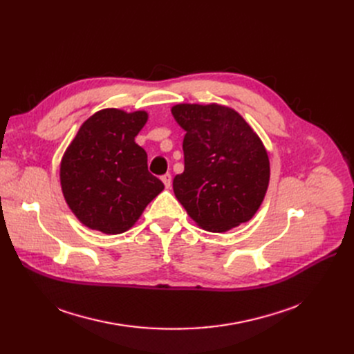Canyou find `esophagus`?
<instances>
[{"instance_id":"34e87169","label":"esophagus","mask_w":354,"mask_h":354,"mask_svg":"<svg viewBox=\"0 0 354 354\" xmlns=\"http://www.w3.org/2000/svg\"><path fill=\"white\" fill-rule=\"evenodd\" d=\"M160 179H162V182H163L166 188H171V185H172V175L171 174H165Z\"/></svg>"}]
</instances>
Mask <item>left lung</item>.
I'll return each instance as SVG.
<instances>
[{
	"instance_id": "left-lung-1",
	"label": "left lung",
	"mask_w": 354,
	"mask_h": 354,
	"mask_svg": "<svg viewBox=\"0 0 354 354\" xmlns=\"http://www.w3.org/2000/svg\"><path fill=\"white\" fill-rule=\"evenodd\" d=\"M171 111L187 132L185 171L174 178L182 207L209 232H225L250 221L270 182V159L261 139L227 106L180 103Z\"/></svg>"
}]
</instances>
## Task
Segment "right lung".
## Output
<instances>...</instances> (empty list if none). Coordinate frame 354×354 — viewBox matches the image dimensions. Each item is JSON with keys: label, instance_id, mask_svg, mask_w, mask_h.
Returning <instances> with one entry per match:
<instances>
[{"label": "right lung", "instance_id": "1", "mask_svg": "<svg viewBox=\"0 0 354 354\" xmlns=\"http://www.w3.org/2000/svg\"><path fill=\"white\" fill-rule=\"evenodd\" d=\"M145 110L103 109L90 116L60 163V183L71 212L90 230L116 235L132 228L163 183L147 171V155L135 138Z\"/></svg>", "mask_w": 354, "mask_h": 354}]
</instances>
